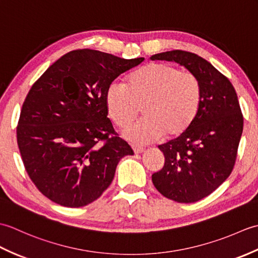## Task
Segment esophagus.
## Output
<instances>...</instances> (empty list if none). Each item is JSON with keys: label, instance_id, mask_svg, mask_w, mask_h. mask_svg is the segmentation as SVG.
<instances>
[{"label": "esophagus", "instance_id": "34e87169", "mask_svg": "<svg viewBox=\"0 0 258 258\" xmlns=\"http://www.w3.org/2000/svg\"><path fill=\"white\" fill-rule=\"evenodd\" d=\"M132 149H133V151H134V153L135 154H141V153H143L144 152V147L143 146H140V145H132Z\"/></svg>", "mask_w": 258, "mask_h": 258}]
</instances>
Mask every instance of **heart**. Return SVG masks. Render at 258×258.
Returning <instances> with one entry per match:
<instances>
[{
    "label": "heart",
    "instance_id": "1",
    "mask_svg": "<svg viewBox=\"0 0 258 258\" xmlns=\"http://www.w3.org/2000/svg\"><path fill=\"white\" fill-rule=\"evenodd\" d=\"M201 100V84L195 75L156 62L135 70L124 85L111 84L105 93L107 115L119 128L133 123L142 107L144 118L124 132L126 139L136 143L183 134L194 122Z\"/></svg>",
    "mask_w": 258,
    "mask_h": 258
}]
</instances>
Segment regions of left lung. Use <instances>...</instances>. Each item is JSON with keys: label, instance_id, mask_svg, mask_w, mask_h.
<instances>
[{"label": "left lung", "instance_id": "obj_1", "mask_svg": "<svg viewBox=\"0 0 258 258\" xmlns=\"http://www.w3.org/2000/svg\"><path fill=\"white\" fill-rule=\"evenodd\" d=\"M151 59L176 62L201 84L202 100L194 122L177 139L158 146L165 164L152 175L163 196L194 203L213 193L233 171L244 123L237 94L226 76L194 53L175 50Z\"/></svg>", "mask_w": 258, "mask_h": 258}]
</instances>
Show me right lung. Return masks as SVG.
Returning <instances> with one entry per match:
<instances>
[{"mask_svg": "<svg viewBox=\"0 0 258 258\" xmlns=\"http://www.w3.org/2000/svg\"><path fill=\"white\" fill-rule=\"evenodd\" d=\"M143 61L76 50L33 84L16 136L26 172L47 199L67 207L90 204L112 183L120 158L134 154L107 117L105 93Z\"/></svg>", "mask_w": 258, "mask_h": 258, "instance_id": "obj_1", "label": "right lung"}]
</instances>
